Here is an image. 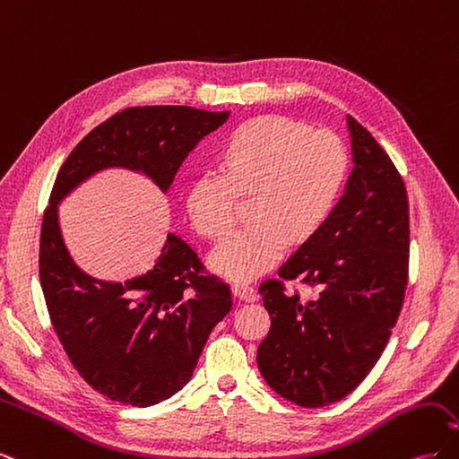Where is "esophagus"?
I'll use <instances>...</instances> for the list:
<instances>
[{"label": "esophagus", "mask_w": 459, "mask_h": 459, "mask_svg": "<svg viewBox=\"0 0 459 459\" xmlns=\"http://www.w3.org/2000/svg\"><path fill=\"white\" fill-rule=\"evenodd\" d=\"M231 290H233L235 297H238L239 300H245V302H255V300L258 299L256 290H255L253 287L245 285V283H235V285L231 287Z\"/></svg>", "instance_id": "34e87169"}]
</instances>
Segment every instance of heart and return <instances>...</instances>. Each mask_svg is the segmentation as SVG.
Returning a JSON list of instances; mask_svg holds the SVG:
<instances>
[{
    "mask_svg": "<svg viewBox=\"0 0 459 459\" xmlns=\"http://www.w3.org/2000/svg\"><path fill=\"white\" fill-rule=\"evenodd\" d=\"M221 166L224 172L204 170L193 179L186 208L193 228L220 239L235 224L238 191H255V224L231 233L211 256L218 273L248 281L280 262L289 241L304 243L324 228L342 191L349 155L333 134L258 117L231 134Z\"/></svg>",
    "mask_w": 459,
    "mask_h": 459,
    "instance_id": "b5f03b06",
    "label": "heart"
}]
</instances>
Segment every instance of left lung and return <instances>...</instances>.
<instances>
[{
    "mask_svg": "<svg viewBox=\"0 0 459 459\" xmlns=\"http://www.w3.org/2000/svg\"><path fill=\"white\" fill-rule=\"evenodd\" d=\"M354 169L342 197L314 238L277 270L317 297L302 302L280 281L260 285L272 317L256 364L275 394L302 408L351 394L385 351L408 283L406 187L373 135L346 117Z\"/></svg>",
    "mask_w": 459,
    "mask_h": 459,
    "instance_id": "left-lung-1",
    "label": "left lung"
}]
</instances>
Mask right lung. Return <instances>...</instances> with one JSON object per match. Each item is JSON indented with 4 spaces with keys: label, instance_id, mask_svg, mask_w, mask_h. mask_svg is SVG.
Wrapping results in <instances>:
<instances>
[{
    "label": "right lung",
    "instance_id": "right-lung-1",
    "mask_svg": "<svg viewBox=\"0 0 459 459\" xmlns=\"http://www.w3.org/2000/svg\"><path fill=\"white\" fill-rule=\"evenodd\" d=\"M228 118L230 110L126 108L91 130L55 179L41 224V290L66 356L110 400L147 408L184 388L208 335L231 310V295L226 283L201 275L197 253L170 231L151 270L126 281L90 275L65 243L59 204L108 169L142 174L166 195L189 152Z\"/></svg>",
    "mask_w": 459,
    "mask_h": 459
}]
</instances>
